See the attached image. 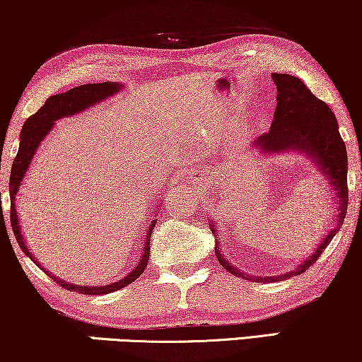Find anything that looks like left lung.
<instances>
[{"instance_id": "left-lung-1", "label": "left lung", "mask_w": 362, "mask_h": 362, "mask_svg": "<svg viewBox=\"0 0 362 362\" xmlns=\"http://www.w3.org/2000/svg\"><path fill=\"white\" fill-rule=\"evenodd\" d=\"M274 83L276 87V107L274 113V122H272L270 130L257 138L254 146L260 148L262 151L280 153L285 150H300L306 151L310 158H315L316 166L320 171L328 177L329 185L334 187L336 196L339 199V216L336 219V229H333L321 242L318 249L310 255L298 269L290 272V274L269 276V279H257L252 275H244L227 264L224 257L216 245V257L226 270L232 275L240 276V279L252 281H279L286 280L290 276L303 274L310 265H313L323 250L333 240L336 232L343 224L346 211H348V153L343 138L339 135L338 122H336L334 113L331 112L328 103L315 97L303 81L298 77L288 76V74H272ZM212 227V224H211ZM212 232H216L212 229Z\"/></svg>"}]
</instances>
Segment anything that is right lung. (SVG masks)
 Instances as JSON below:
<instances>
[{"instance_id":"obj_1","label":"right lung","mask_w":362,"mask_h":362,"mask_svg":"<svg viewBox=\"0 0 362 362\" xmlns=\"http://www.w3.org/2000/svg\"><path fill=\"white\" fill-rule=\"evenodd\" d=\"M118 86L117 82H100V83H86V86L71 88V90L66 93H59V95H52L49 97L44 105L39 108V110L28 118L24 122L23 130H21V141H19V150L18 155L14 158L13 166H11V176H9V199H11V209H9V221H11V227L14 232V237H16L19 247L21 250L26 254L29 259L33 262L37 260L31 255V252L28 250L26 244H24L23 237H21V229H19V221H18V212L14 209V199H16L19 185H21L24 175H26L29 163L33 160V155L36 153L39 143L44 140V136L47 135V132L51 130L54 122L59 120L62 117H69V115H76V113L86 110V108L92 107L93 103L105 100L107 97L113 95V93L118 92ZM3 214V209H1ZM156 221H153L150 224V229L146 232L145 237V250H143L141 260L135 269H133L130 274L127 276H123L122 280L115 281L112 285H105V286H78V285H71L67 281L59 280L57 276H54L51 274H46L51 276L52 280H56L62 288L71 290V291H77V293L82 295H105V293H112V291H117L123 288V286L130 285L132 281H135L138 276H140L143 272H145L146 265H148V259H150V237L151 232L155 229ZM39 265V264H37ZM41 267V265H39Z\"/></svg>"}]
</instances>
